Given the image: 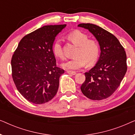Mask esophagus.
I'll return each instance as SVG.
<instances>
[{"mask_svg":"<svg viewBox=\"0 0 135 135\" xmlns=\"http://www.w3.org/2000/svg\"><path fill=\"white\" fill-rule=\"evenodd\" d=\"M67 73H68V74H71V75H74L76 74V73H75V71H67Z\"/></svg>","mask_w":135,"mask_h":135,"instance_id":"34e87169","label":"esophagus"}]
</instances>
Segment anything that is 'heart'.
Listing matches in <instances>:
<instances>
[{
    "instance_id": "heart-1",
    "label": "heart",
    "mask_w": 135,
    "mask_h": 135,
    "mask_svg": "<svg viewBox=\"0 0 135 135\" xmlns=\"http://www.w3.org/2000/svg\"><path fill=\"white\" fill-rule=\"evenodd\" d=\"M68 38L74 44L78 47L74 58L66 61L61 64L66 69L77 70L84 67L87 62L88 64L95 63L99 57L100 48L97 40L88 39V36L85 33L79 30L74 31L68 34ZM53 51L55 56L63 58L61 40L57 39L53 46Z\"/></svg>"
}]
</instances>
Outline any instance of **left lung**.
<instances>
[{
  "instance_id": "left-lung-1",
  "label": "left lung",
  "mask_w": 135,
  "mask_h": 135,
  "mask_svg": "<svg viewBox=\"0 0 135 135\" xmlns=\"http://www.w3.org/2000/svg\"><path fill=\"white\" fill-rule=\"evenodd\" d=\"M97 38L101 54L97 63L85 73V80L81 86L82 93L92 100L109 97L119 87L127 70V55L119 40L108 31L93 24H79Z\"/></svg>"
}]
</instances>
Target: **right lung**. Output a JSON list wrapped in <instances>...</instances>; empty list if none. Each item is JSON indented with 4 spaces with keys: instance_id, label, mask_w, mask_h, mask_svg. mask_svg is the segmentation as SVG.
Masks as SVG:
<instances>
[{
    "instance_id": "obj_1",
    "label": "right lung",
    "mask_w": 135,
    "mask_h": 135,
    "mask_svg": "<svg viewBox=\"0 0 135 135\" xmlns=\"http://www.w3.org/2000/svg\"><path fill=\"white\" fill-rule=\"evenodd\" d=\"M66 26H44L27 34L13 55V80L18 91L29 102L47 103L58 91L59 79L64 71L57 67L53 44Z\"/></svg>"
}]
</instances>
